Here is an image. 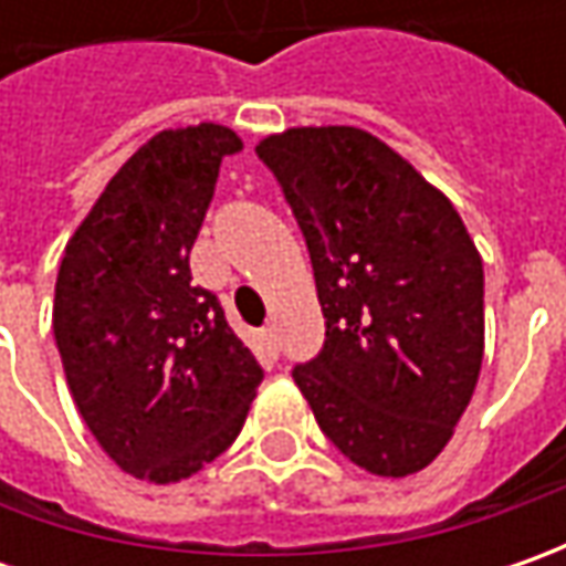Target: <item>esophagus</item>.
I'll use <instances>...</instances> for the list:
<instances>
[{
  "mask_svg": "<svg viewBox=\"0 0 566 566\" xmlns=\"http://www.w3.org/2000/svg\"><path fill=\"white\" fill-rule=\"evenodd\" d=\"M261 339H264L268 353H276V349H280V337H276V327H273V324H268V327L261 331Z\"/></svg>",
  "mask_w": 566,
  "mask_h": 566,
  "instance_id": "obj_1",
  "label": "esophagus"
}]
</instances>
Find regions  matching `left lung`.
I'll list each match as a JSON object with an SVG mask.
<instances>
[{
    "label": "left lung",
    "mask_w": 566,
    "mask_h": 566,
    "mask_svg": "<svg viewBox=\"0 0 566 566\" xmlns=\"http://www.w3.org/2000/svg\"><path fill=\"white\" fill-rule=\"evenodd\" d=\"M254 150L305 235L327 324L295 384L343 457L412 475L453 438L482 371V254L444 191L361 128H286Z\"/></svg>",
    "instance_id": "1"
}]
</instances>
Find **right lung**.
Returning a JSON list of instances; mask_svg holds the SVG:
<instances>
[{
    "instance_id": "obj_1",
    "label": "right lung",
    "mask_w": 566,
    "mask_h": 566,
    "mask_svg": "<svg viewBox=\"0 0 566 566\" xmlns=\"http://www.w3.org/2000/svg\"><path fill=\"white\" fill-rule=\"evenodd\" d=\"M239 150L213 122L154 135L103 188L55 276L53 334L77 412L122 472L154 485L217 460L264 378L188 268L220 164Z\"/></svg>"
}]
</instances>
